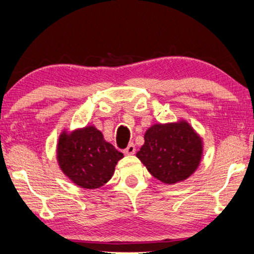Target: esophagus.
<instances>
[{
    "instance_id": "esophagus-1",
    "label": "esophagus",
    "mask_w": 254,
    "mask_h": 254,
    "mask_svg": "<svg viewBox=\"0 0 254 254\" xmlns=\"http://www.w3.org/2000/svg\"><path fill=\"white\" fill-rule=\"evenodd\" d=\"M124 152L126 155H134L135 154V145L133 143H130L126 149H125Z\"/></svg>"
}]
</instances>
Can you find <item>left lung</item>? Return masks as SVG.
I'll return each mask as SVG.
<instances>
[{
	"label": "left lung",
	"instance_id": "8db88e82",
	"mask_svg": "<svg viewBox=\"0 0 254 254\" xmlns=\"http://www.w3.org/2000/svg\"><path fill=\"white\" fill-rule=\"evenodd\" d=\"M202 142L185 121L154 125L144 135L137 158L155 178L165 184L185 180L199 166Z\"/></svg>",
	"mask_w": 254,
	"mask_h": 254
}]
</instances>
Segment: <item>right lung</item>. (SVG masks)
Masks as SVG:
<instances>
[{"label":"right lung","mask_w":254,"mask_h":254,"mask_svg":"<svg viewBox=\"0 0 254 254\" xmlns=\"http://www.w3.org/2000/svg\"><path fill=\"white\" fill-rule=\"evenodd\" d=\"M124 157L103 134L89 126L70 135L61 134L58 145L60 168L76 185L84 189H98L113 176L114 168Z\"/></svg>","instance_id":"add662e5"}]
</instances>
